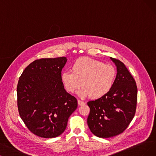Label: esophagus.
<instances>
[{"mask_svg": "<svg viewBox=\"0 0 156 156\" xmlns=\"http://www.w3.org/2000/svg\"><path fill=\"white\" fill-rule=\"evenodd\" d=\"M78 104H79V105H84V104H85V102H83V101H80V100H78Z\"/></svg>", "mask_w": 156, "mask_h": 156, "instance_id": "34e87169", "label": "esophagus"}]
</instances>
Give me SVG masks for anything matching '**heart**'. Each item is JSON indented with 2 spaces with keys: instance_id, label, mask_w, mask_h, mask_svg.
Wrapping results in <instances>:
<instances>
[{
  "instance_id": "heart-1",
  "label": "heart",
  "mask_w": 156,
  "mask_h": 156,
  "mask_svg": "<svg viewBox=\"0 0 156 156\" xmlns=\"http://www.w3.org/2000/svg\"><path fill=\"white\" fill-rule=\"evenodd\" d=\"M70 70L61 73V79L67 91L73 93L80 91L82 97L100 98L113 88L116 78V70L114 66L90 58L83 57L75 61Z\"/></svg>"
}]
</instances>
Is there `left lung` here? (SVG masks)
<instances>
[{
  "label": "left lung",
  "instance_id": "8db88e82",
  "mask_svg": "<svg viewBox=\"0 0 156 156\" xmlns=\"http://www.w3.org/2000/svg\"><path fill=\"white\" fill-rule=\"evenodd\" d=\"M117 74L113 88L105 96L88 103L87 123L95 136L108 138L122 133L135 115L138 88L135 80L122 61L111 58Z\"/></svg>",
  "mask_w": 156,
  "mask_h": 156
}]
</instances>
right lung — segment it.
<instances>
[{
  "instance_id": "1",
  "label": "right lung",
  "mask_w": 156,
  "mask_h": 156,
  "mask_svg": "<svg viewBox=\"0 0 156 156\" xmlns=\"http://www.w3.org/2000/svg\"><path fill=\"white\" fill-rule=\"evenodd\" d=\"M66 58H42L29 64L17 85L19 115L30 131L41 138L58 137L66 129L77 101L66 92L61 71Z\"/></svg>"
}]
</instances>
